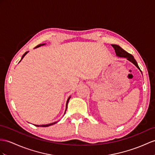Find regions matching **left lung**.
Listing matches in <instances>:
<instances>
[{
	"instance_id": "obj_1",
	"label": "left lung",
	"mask_w": 155,
	"mask_h": 155,
	"mask_svg": "<svg viewBox=\"0 0 155 155\" xmlns=\"http://www.w3.org/2000/svg\"><path fill=\"white\" fill-rule=\"evenodd\" d=\"M112 46L113 47V48H114L115 50V52L116 55L119 56V57H124V58H126L129 61H130L131 62H132L136 66L137 68L141 71L140 68H139V67L137 64V63L136 62V60H135L134 57L133 56H132L131 54L128 53L127 52H126V51H124L123 48H122L120 47L119 45H112Z\"/></svg>"
}]
</instances>
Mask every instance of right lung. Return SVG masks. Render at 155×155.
Segmentation results:
<instances>
[{
  "label": "right lung",
  "instance_id": "1",
  "mask_svg": "<svg viewBox=\"0 0 155 155\" xmlns=\"http://www.w3.org/2000/svg\"><path fill=\"white\" fill-rule=\"evenodd\" d=\"M45 45V44H40V45H37V47H35V48H37V47H41V46H43V45ZM28 51L25 52V53L24 54V55L22 56L21 60L24 58V57L26 55V54L28 53ZM21 60H20V61H21ZM70 97H69V98H68V100H67V102H66V108H67L68 103V101H69V100H70ZM57 122H55L51 123V124H44V125H35V126H37V127H48V126H50L53 125V124H56V123H57Z\"/></svg>",
  "mask_w": 155,
  "mask_h": 155
}]
</instances>
